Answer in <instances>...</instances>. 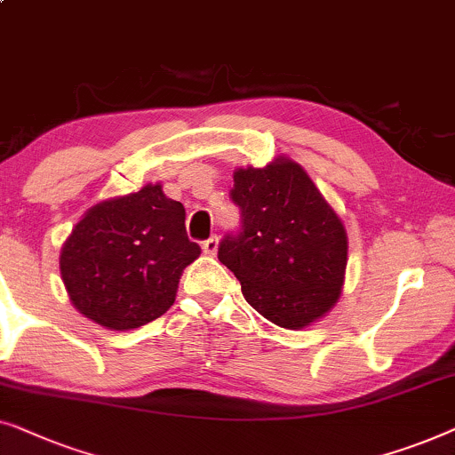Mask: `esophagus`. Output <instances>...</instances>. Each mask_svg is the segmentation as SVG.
Here are the masks:
<instances>
[{"mask_svg": "<svg viewBox=\"0 0 455 455\" xmlns=\"http://www.w3.org/2000/svg\"><path fill=\"white\" fill-rule=\"evenodd\" d=\"M216 249H219V239H216V236H210V239L202 243V251L206 255H214Z\"/></svg>", "mask_w": 455, "mask_h": 455, "instance_id": "34e87169", "label": "esophagus"}]
</instances>
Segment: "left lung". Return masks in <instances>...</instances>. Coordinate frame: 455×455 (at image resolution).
I'll list each match as a JSON object with an SVG mask.
<instances>
[{
    "mask_svg": "<svg viewBox=\"0 0 455 455\" xmlns=\"http://www.w3.org/2000/svg\"><path fill=\"white\" fill-rule=\"evenodd\" d=\"M230 200L241 228L222 236L219 259L255 311L286 330L323 317L340 297L347 233L303 166L278 158L239 169Z\"/></svg>",
    "mask_w": 455,
    "mask_h": 455,
    "instance_id": "obj_1",
    "label": "left lung"
}]
</instances>
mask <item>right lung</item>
<instances>
[{"mask_svg":"<svg viewBox=\"0 0 455 455\" xmlns=\"http://www.w3.org/2000/svg\"><path fill=\"white\" fill-rule=\"evenodd\" d=\"M200 255L185 208L146 185L88 210L61 249L69 300L108 330H133L169 311L179 276Z\"/></svg>","mask_w":455,"mask_h":455,"instance_id":"right-lung-1","label":"right lung"}]
</instances>
